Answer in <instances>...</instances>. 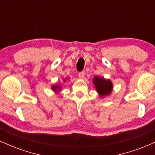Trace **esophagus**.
<instances>
[{"label": "esophagus", "instance_id": "obj_1", "mask_svg": "<svg viewBox=\"0 0 155 155\" xmlns=\"http://www.w3.org/2000/svg\"><path fill=\"white\" fill-rule=\"evenodd\" d=\"M84 75H85L84 71H81L79 73V76L80 79H83V78L84 77Z\"/></svg>", "mask_w": 155, "mask_h": 155}]
</instances>
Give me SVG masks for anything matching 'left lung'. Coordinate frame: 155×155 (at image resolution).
Instances as JSON below:
<instances>
[{
    "mask_svg": "<svg viewBox=\"0 0 155 155\" xmlns=\"http://www.w3.org/2000/svg\"><path fill=\"white\" fill-rule=\"evenodd\" d=\"M92 84L101 98H104L111 94L114 87L113 83L110 79L95 76L92 79Z\"/></svg>",
    "mask_w": 155,
    "mask_h": 155,
    "instance_id": "1",
    "label": "left lung"
}]
</instances>
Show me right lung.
Returning <instances> with one entry per match:
<instances>
[{"label":"right lung","instance_id":"add662e5","mask_svg":"<svg viewBox=\"0 0 155 155\" xmlns=\"http://www.w3.org/2000/svg\"><path fill=\"white\" fill-rule=\"evenodd\" d=\"M68 79H69V78H65V79H63V82H65V81H66L67 80H68ZM51 90H52V91L54 92V93L57 94V93H58V92H60V91H61L62 86H61V84H60V83H58V84H56L51 85Z\"/></svg>","mask_w":155,"mask_h":155}]
</instances>
